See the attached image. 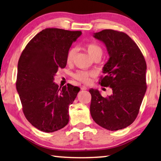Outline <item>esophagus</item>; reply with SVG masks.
<instances>
[{"label":"esophagus","instance_id":"obj_1","mask_svg":"<svg viewBox=\"0 0 161 161\" xmlns=\"http://www.w3.org/2000/svg\"><path fill=\"white\" fill-rule=\"evenodd\" d=\"M80 89H81V90H86L87 87L86 86H84V85H81L80 86Z\"/></svg>","mask_w":161,"mask_h":161}]
</instances>
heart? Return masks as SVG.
I'll return each instance as SVG.
<instances>
[{
  "instance_id": "1",
  "label": "heart",
  "mask_w": 161,
  "mask_h": 161,
  "mask_svg": "<svg viewBox=\"0 0 161 161\" xmlns=\"http://www.w3.org/2000/svg\"><path fill=\"white\" fill-rule=\"evenodd\" d=\"M86 51L88 52L92 58H95L97 57H102L103 54V51L102 47L99 45H98L95 43H88L86 45ZM75 54V49L71 48L70 50L68 51L67 55V62L68 63H71L73 61L74 59V56ZM94 75L93 72H83V71H79L77 73L73 75L75 79L76 80L81 81L84 83H87L90 80V77H92Z\"/></svg>"
}]
</instances>
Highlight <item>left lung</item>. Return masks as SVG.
Returning <instances> with one entry per match:
<instances>
[{"instance_id": "left-lung-1", "label": "left lung", "mask_w": 161, "mask_h": 161, "mask_svg": "<svg viewBox=\"0 0 161 161\" xmlns=\"http://www.w3.org/2000/svg\"><path fill=\"white\" fill-rule=\"evenodd\" d=\"M93 36L103 42L109 59L104 64L99 84L112 89V94L103 97L90 89V113L96 123L109 130L123 129L138 116L146 92V63L135 42L129 35L114 30H103Z\"/></svg>"}]
</instances>
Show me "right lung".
<instances>
[{
  "label": "right lung",
  "mask_w": 161,
  "mask_h": 161,
  "mask_svg": "<svg viewBox=\"0 0 161 161\" xmlns=\"http://www.w3.org/2000/svg\"><path fill=\"white\" fill-rule=\"evenodd\" d=\"M81 31L46 28L30 41L19 59L16 89L25 118L40 130L52 133L69 122V107L80 88L59 87L54 77L67 65L71 45Z\"/></svg>",
  "instance_id": "obj_1"
}]
</instances>
